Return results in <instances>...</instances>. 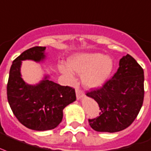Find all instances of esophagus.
Masks as SVG:
<instances>
[{
	"label": "esophagus",
	"mask_w": 151,
	"mask_h": 151,
	"mask_svg": "<svg viewBox=\"0 0 151 151\" xmlns=\"http://www.w3.org/2000/svg\"><path fill=\"white\" fill-rule=\"evenodd\" d=\"M76 96H77V99H78V100H80V99H81L82 97L85 96V93H84L81 90V89L77 88V89H76Z\"/></svg>",
	"instance_id": "esophagus-1"
}]
</instances>
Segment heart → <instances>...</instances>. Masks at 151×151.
<instances>
[{"label":"heart","instance_id":"obj_1","mask_svg":"<svg viewBox=\"0 0 151 151\" xmlns=\"http://www.w3.org/2000/svg\"><path fill=\"white\" fill-rule=\"evenodd\" d=\"M71 68L61 65V72L73 81V71L82 75V82L88 88L103 86L113 70V61L109 56H103L98 52L80 54L72 56L68 60Z\"/></svg>","mask_w":151,"mask_h":151}]
</instances>
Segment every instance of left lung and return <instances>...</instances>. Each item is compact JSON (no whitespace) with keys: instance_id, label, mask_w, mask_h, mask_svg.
<instances>
[{"instance_id":"left-lung-1","label":"left lung","mask_w":151,"mask_h":151,"mask_svg":"<svg viewBox=\"0 0 151 151\" xmlns=\"http://www.w3.org/2000/svg\"><path fill=\"white\" fill-rule=\"evenodd\" d=\"M119 67L111 79L100 88L87 93L99 104L101 112L88 119L93 130L101 132L123 131L133 123L144 98V72L134 58L127 55L119 60Z\"/></svg>"}]
</instances>
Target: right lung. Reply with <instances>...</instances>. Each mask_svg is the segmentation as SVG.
<instances>
[{
  "instance_id": "add662e5",
  "label": "right lung",
  "mask_w": 151,
  "mask_h": 151,
  "mask_svg": "<svg viewBox=\"0 0 151 151\" xmlns=\"http://www.w3.org/2000/svg\"><path fill=\"white\" fill-rule=\"evenodd\" d=\"M45 47L25 50L12 62L7 85V96L12 111L24 126L35 131L55 128L62 122L63 109L76 101L74 88L63 86L46 75L37 85H28L20 73L22 61L41 62Z\"/></svg>"
}]
</instances>
